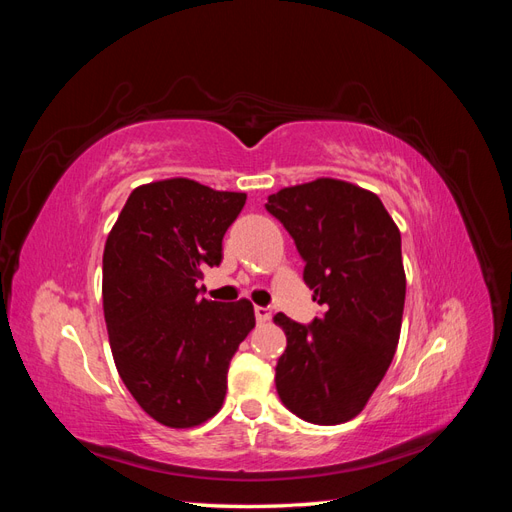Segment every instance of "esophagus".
Masks as SVG:
<instances>
[{"instance_id": "esophagus-1", "label": "esophagus", "mask_w": 512, "mask_h": 512, "mask_svg": "<svg viewBox=\"0 0 512 512\" xmlns=\"http://www.w3.org/2000/svg\"><path fill=\"white\" fill-rule=\"evenodd\" d=\"M254 314H256V320H258V322H267V320H271V316H273L271 307H262V305H256V307H254Z\"/></svg>"}]
</instances>
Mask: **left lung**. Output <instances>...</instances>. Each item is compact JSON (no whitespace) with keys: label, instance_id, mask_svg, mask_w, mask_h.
Instances as JSON below:
<instances>
[{"label":"left lung","instance_id":"1","mask_svg":"<svg viewBox=\"0 0 512 512\" xmlns=\"http://www.w3.org/2000/svg\"><path fill=\"white\" fill-rule=\"evenodd\" d=\"M265 207L290 232L303 280L327 307L309 324L275 316L288 339L275 367L277 395L307 423H346L365 408L399 342V228L374 192L339 179L284 188Z\"/></svg>","mask_w":512,"mask_h":512}]
</instances>
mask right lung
<instances>
[{
  "label": "right lung",
  "mask_w": 512,
  "mask_h": 512,
  "mask_svg": "<svg viewBox=\"0 0 512 512\" xmlns=\"http://www.w3.org/2000/svg\"><path fill=\"white\" fill-rule=\"evenodd\" d=\"M192 179L136 188L104 245L102 303L113 359L126 389L173 429L222 408L226 374L254 329L247 299L200 297L203 269L222 262V239L245 205Z\"/></svg>",
  "instance_id": "right-lung-1"
}]
</instances>
